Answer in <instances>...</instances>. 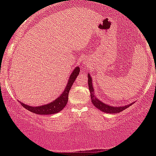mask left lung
I'll list each match as a JSON object with an SVG mask.
<instances>
[{
	"mask_svg": "<svg viewBox=\"0 0 156 156\" xmlns=\"http://www.w3.org/2000/svg\"><path fill=\"white\" fill-rule=\"evenodd\" d=\"M91 76L88 74V84H89V92H90V96L91 98H92V104L98 108V109L102 111V112L108 113V114H117V113H119L122 111H124L125 109L130 106L133 103H130L129 105H125V106H119V107H114L111 106V105H106L105 103H103V102L98 100V98H96L95 95H94V88H93L92 86V80Z\"/></svg>",
	"mask_w": 156,
	"mask_h": 156,
	"instance_id": "obj_1",
	"label": "left lung"
}]
</instances>
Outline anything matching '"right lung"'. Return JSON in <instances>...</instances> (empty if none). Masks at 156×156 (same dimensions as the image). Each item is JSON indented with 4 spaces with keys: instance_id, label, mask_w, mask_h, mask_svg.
I'll use <instances>...</instances> for the list:
<instances>
[{
    "instance_id": "right-lung-1",
    "label": "right lung",
    "mask_w": 156,
    "mask_h": 156,
    "mask_svg": "<svg viewBox=\"0 0 156 156\" xmlns=\"http://www.w3.org/2000/svg\"><path fill=\"white\" fill-rule=\"evenodd\" d=\"M79 67H77L75 68L73 72L71 73L70 76H69V80H68L67 84V86H66L64 91L56 100H55L54 101L51 102V103H48V104L46 105L37 107L30 106V105L25 104V103H21V102H19V103H20V104L22 105L25 108H26L27 110L37 114H42V115H44V114H53L61 112V111L66 106V105H67L69 90H70L74 81L76 80V78L78 77V75H79Z\"/></svg>"
}]
</instances>
